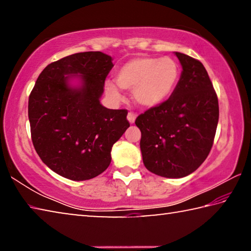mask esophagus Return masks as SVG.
Returning <instances> with one entry per match:
<instances>
[{
    "instance_id": "34e87169",
    "label": "esophagus",
    "mask_w": 251,
    "mask_h": 251,
    "mask_svg": "<svg viewBox=\"0 0 251 251\" xmlns=\"http://www.w3.org/2000/svg\"><path fill=\"white\" fill-rule=\"evenodd\" d=\"M136 114L133 113V112H129L128 115H127V120H128V122L130 123V124H134L135 123V120H136Z\"/></svg>"
}]
</instances>
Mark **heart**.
Wrapping results in <instances>:
<instances>
[{
  "mask_svg": "<svg viewBox=\"0 0 251 251\" xmlns=\"http://www.w3.org/2000/svg\"><path fill=\"white\" fill-rule=\"evenodd\" d=\"M180 77V66L172 57L139 56L118 67L115 73L117 86L131 91L133 100L145 108L159 106L175 91ZM115 84L106 82L105 92L110 100H122Z\"/></svg>",
  "mask_w": 251,
  "mask_h": 251,
  "instance_id": "1",
  "label": "heart"
}]
</instances>
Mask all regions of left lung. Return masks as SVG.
Segmentation results:
<instances>
[{
	"instance_id": "left-lung-1",
	"label": "left lung",
	"mask_w": 251,
	"mask_h": 251,
	"mask_svg": "<svg viewBox=\"0 0 251 251\" xmlns=\"http://www.w3.org/2000/svg\"><path fill=\"white\" fill-rule=\"evenodd\" d=\"M182 71L169 99L136 118L141 151L148 171L181 178L205 161L214 143L219 118L218 99L201 62L175 52Z\"/></svg>"
}]
</instances>
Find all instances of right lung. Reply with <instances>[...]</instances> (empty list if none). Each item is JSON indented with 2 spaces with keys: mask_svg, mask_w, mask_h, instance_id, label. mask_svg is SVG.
Wrapping results in <instances>:
<instances>
[{
  "mask_svg": "<svg viewBox=\"0 0 251 251\" xmlns=\"http://www.w3.org/2000/svg\"><path fill=\"white\" fill-rule=\"evenodd\" d=\"M112 61L101 52L63 57L42 71L28 97L34 148L46 166L71 180L103 173L113 145L129 127L126 109L100 101ZM75 78L79 84L73 87Z\"/></svg>",
  "mask_w": 251,
  "mask_h": 251,
  "instance_id": "add662e5",
  "label": "right lung"
}]
</instances>
